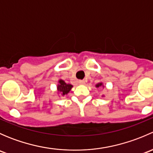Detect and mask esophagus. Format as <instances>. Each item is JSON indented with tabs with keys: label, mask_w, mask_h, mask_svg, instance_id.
<instances>
[{
	"label": "esophagus",
	"mask_w": 153,
	"mask_h": 153,
	"mask_svg": "<svg viewBox=\"0 0 153 153\" xmlns=\"http://www.w3.org/2000/svg\"><path fill=\"white\" fill-rule=\"evenodd\" d=\"M79 84H85V81H84V80H81V81H79Z\"/></svg>",
	"instance_id": "obj_1"
}]
</instances>
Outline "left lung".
I'll return each mask as SVG.
<instances>
[{"label": "left lung", "instance_id": "left-lung-1", "mask_svg": "<svg viewBox=\"0 0 153 153\" xmlns=\"http://www.w3.org/2000/svg\"><path fill=\"white\" fill-rule=\"evenodd\" d=\"M101 85H102V84H101V83H100V84H97V85H96V86H97V87H99V86H101Z\"/></svg>", "mask_w": 153, "mask_h": 153}]
</instances>
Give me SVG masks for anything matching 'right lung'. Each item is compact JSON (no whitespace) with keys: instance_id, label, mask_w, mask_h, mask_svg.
I'll return each instance as SVG.
<instances>
[{"instance_id":"1","label":"right lung","mask_w":153,"mask_h":153,"mask_svg":"<svg viewBox=\"0 0 153 153\" xmlns=\"http://www.w3.org/2000/svg\"><path fill=\"white\" fill-rule=\"evenodd\" d=\"M72 85L71 84H67L64 82L62 80H60L59 81V84H58V89L60 92H61V95H64L66 94H67L69 91L72 89Z\"/></svg>"}]
</instances>
